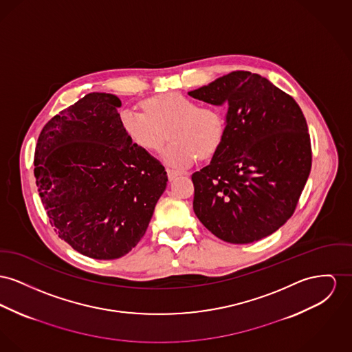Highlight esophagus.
<instances>
[{"mask_svg": "<svg viewBox=\"0 0 352 352\" xmlns=\"http://www.w3.org/2000/svg\"><path fill=\"white\" fill-rule=\"evenodd\" d=\"M166 175H168L169 180H175L180 173L177 170H173V169H166Z\"/></svg>", "mask_w": 352, "mask_h": 352, "instance_id": "esophagus-1", "label": "esophagus"}]
</instances>
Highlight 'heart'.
Here are the masks:
<instances>
[{
    "instance_id": "obj_1",
    "label": "heart",
    "mask_w": 352,
    "mask_h": 352,
    "mask_svg": "<svg viewBox=\"0 0 352 352\" xmlns=\"http://www.w3.org/2000/svg\"><path fill=\"white\" fill-rule=\"evenodd\" d=\"M142 109H122L118 122L132 144L146 152H157L168 131L170 144L162 153V160L172 169H187L196 157L210 159L224 140L226 120L212 108L180 92H168L142 101Z\"/></svg>"
}]
</instances>
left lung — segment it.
<instances>
[{
    "label": "left lung",
    "instance_id": "8db88e82",
    "mask_svg": "<svg viewBox=\"0 0 352 352\" xmlns=\"http://www.w3.org/2000/svg\"><path fill=\"white\" fill-rule=\"evenodd\" d=\"M188 94L228 108L221 146L210 165L192 175L197 219L232 244L274 234L294 214L311 172V140L300 107L247 71L231 72Z\"/></svg>",
    "mask_w": 352,
    "mask_h": 352
}]
</instances>
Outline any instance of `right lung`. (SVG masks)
Here are the masks:
<instances>
[{"mask_svg":"<svg viewBox=\"0 0 352 352\" xmlns=\"http://www.w3.org/2000/svg\"><path fill=\"white\" fill-rule=\"evenodd\" d=\"M111 94H87L50 118L34 177L58 237L88 258L126 255L145 234L166 187L164 166L122 132Z\"/></svg>","mask_w":352,"mask_h":352,"instance_id":"obj_1","label":"right lung"}]
</instances>
